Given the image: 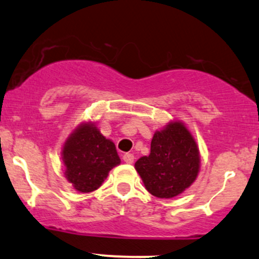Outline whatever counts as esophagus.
Here are the masks:
<instances>
[{"label":"esophagus","mask_w":259,"mask_h":259,"mask_svg":"<svg viewBox=\"0 0 259 259\" xmlns=\"http://www.w3.org/2000/svg\"><path fill=\"white\" fill-rule=\"evenodd\" d=\"M134 159H135V157H134L133 153H125L123 155V160L125 161L126 164H133Z\"/></svg>","instance_id":"esophagus-1"}]
</instances>
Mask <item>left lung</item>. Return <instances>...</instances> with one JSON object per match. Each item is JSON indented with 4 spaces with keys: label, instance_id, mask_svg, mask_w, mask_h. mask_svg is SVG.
<instances>
[{
    "label": "left lung",
    "instance_id": "8db88e82",
    "mask_svg": "<svg viewBox=\"0 0 259 259\" xmlns=\"http://www.w3.org/2000/svg\"><path fill=\"white\" fill-rule=\"evenodd\" d=\"M194 139L180 121L154 134L151 153L135 163L147 191L157 198H174L194 182L199 172Z\"/></svg>",
    "mask_w": 259,
    "mask_h": 259
}]
</instances>
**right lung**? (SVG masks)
Returning <instances> with one entry per match:
<instances>
[{"label":"right lung","mask_w":259,"mask_h":259,"mask_svg":"<svg viewBox=\"0 0 259 259\" xmlns=\"http://www.w3.org/2000/svg\"><path fill=\"white\" fill-rule=\"evenodd\" d=\"M62 160L68 182L82 193L98 189L110 170L120 163L114 143L94 124H83L71 134L62 149Z\"/></svg>","instance_id":"1"}]
</instances>
